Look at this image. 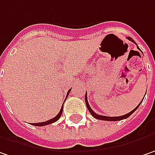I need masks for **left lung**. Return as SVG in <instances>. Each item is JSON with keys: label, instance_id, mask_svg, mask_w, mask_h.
<instances>
[{"label": "left lung", "instance_id": "obj_1", "mask_svg": "<svg viewBox=\"0 0 155 155\" xmlns=\"http://www.w3.org/2000/svg\"><path fill=\"white\" fill-rule=\"evenodd\" d=\"M127 39L132 41V42H134V43H135V41L132 39L131 37H127ZM136 44V43H135ZM137 48H138L139 50H140V48H139V47H137ZM85 101H86V105H87V109H88V111L90 112V114L93 115V117H94L95 119H98V120H109V121H116V120H124V119H127V118H128L130 115H131L132 114L134 113V112L135 111L137 108L139 107V106L140 105V103L142 102V101H140V104L134 109V110H132L131 112H129L128 114H125V115H121V116H116V117H109V116H103V115H100V114H97L96 113H94V112L93 111L92 109H91L90 106L88 104V101H87V94H86V95H85Z\"/></svg>", "mask_w": 155, "mask_h": 155}]
</instances>
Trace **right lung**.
Wrapping results in <instances>:
<instances>
[{
	"label": "right lung",
	"instance_id": "obj_1",
	"mask_svg": "<svg viewBox=\"0 0 155 155\" xmlns=\"http://www.w3.org/2000/svg\"><path fill=\"white\" fill-rule=\"evenodd\" d=\"M70 90L68 91V94H67V97L68 96V94H69V93H70ZM66 97V99H67ZM62 111H63V104H62V107H61V110L59 112V114H58L57 115L55 116L54 118H53V119H51L49 120H47V121H44V122H39V123H33L34 126H38V127H43V126H46V125H48L51 124V123H54V122H55V121H57L58 120L60 119V117L61 116V114H62Z\"/></svg>",
	"mask_w": 155,
	"mask_h": 155
}]
</instances>
